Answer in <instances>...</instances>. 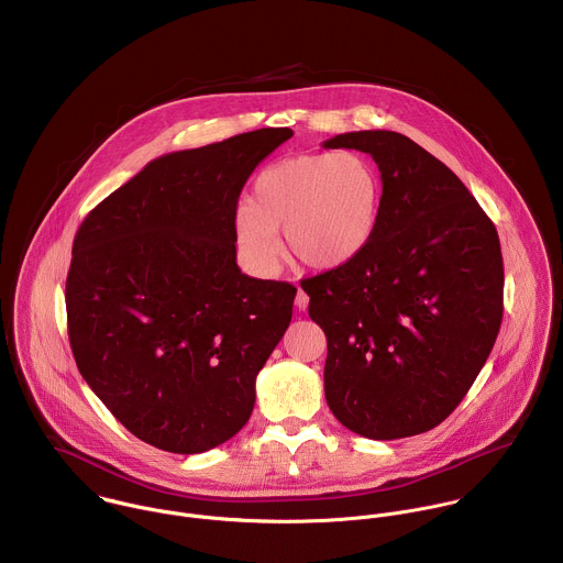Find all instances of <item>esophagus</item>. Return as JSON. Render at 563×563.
<instances>
[{"instance_id":"obj_1","label":"esophagus","mask_w":563,"mask_h":563,"mask_svg":"<svg viewBox=\"0 0 563 563\" xmlns=\"http://www.w3.org/2000/svg\"><path fill=\"white\" fill-rule=\"evenodd\" d=\"M308 303H310V297L299 288V292H297V299H295V306L299 308V310H306L308 308Z\"/></svg>"}]
</instances>
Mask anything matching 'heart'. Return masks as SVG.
<instances>
[{"instance_id":"1","label":"heart","mask_w":563,"mask_h":563,"mask_svg":"<svg viewBox=\"0 0 563 563\" xmlns=\"http://www.w3.org/2000/svg\"><path fill=\"white\" fill-rule=\"evenodd\" d=\"M382 212V177L353 152L303 154L266 166L253 181V201L234 212L246 260L273 273L284 230L290 253L308 266L335 268L355 260L373 239Z\"/></svg>"}]
</instances>
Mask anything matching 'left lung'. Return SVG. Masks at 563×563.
<instances>
[{
    "label": "left lung",
    "mask_w": 563,
    "mask_h": 563,
    "mask_svg": "<svg viewBox=\"0 0 563 563\" xmlns=\"http://www.w3.org/2000/svg\"><path fill=\"white\" fill-rule=\"evenodd\" d=\"M322 147L368 154L384 184L368 246L301 282L327 335L324 399L357 435L424 433L466 397L496 342V228L446 164L399 132H346Z\"/></svg>",
    "instance_id": "left-lung-1"
}]
</instances>
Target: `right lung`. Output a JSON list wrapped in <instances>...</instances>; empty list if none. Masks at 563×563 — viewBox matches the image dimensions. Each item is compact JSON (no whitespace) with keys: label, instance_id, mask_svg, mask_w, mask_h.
<instances>
[{"label":"right lung","instance_id":"add662e5","mask_svg":"<svg viewBox=\"0 0 563 563\" xmlns=\"http://www.w3.org/2000/svg\"><path fill=\"white\" fill-rule=\"evenodd\" d=\"M292 136L264 128L150 162L74 241L67 321L84 382L139 440L179 455L234 438L297 288L236 264L253 168Z\"/></svg>","mask_w":563,"mask_h":563}]
</instances>
